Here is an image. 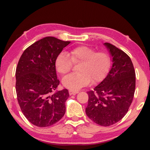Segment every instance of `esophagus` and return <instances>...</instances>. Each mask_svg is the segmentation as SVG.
I'll use <instances>...</instances> for the list:
<instances>
[{
	"label": "esophagus",
	"instance_id": "obj_1",
	"mask_svg": "<svg viewBox=\"0 0 150 150\" xmlns=\"http://www.w3.org/2000/svg\"><path fill=\"white\" fill-rule=\"evenodd\" d=\"M79 93V91H69V93L70 95H75V94H77Z\"/></svg>",
	"mask_w": 150,
	"mask_h": 150
}]
</instances>
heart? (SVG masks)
I'll return each mask as SVG.
<instances>
[{
    "instance_id": "heart-1",
    "label": "heart",
    "mask_w": 150,
    "mask_h": 150,
    "mask_svg": "<svg viewBox=\"0 0 150 150\" xmlns=\"http://www.w3.org/2000/svg\"><path fill=\"white\" fill-rule=\"evenodd\" d=\"M72 63H80L77 75H70L63 79V85L71 91H77L93 81L98 83L107 75L110 68V58L105 52H96L92 47L80 45L71 50L68 54L62 52L55 59L58 73L65 75L72 68Z\"/></svg>"
}]
</instances>
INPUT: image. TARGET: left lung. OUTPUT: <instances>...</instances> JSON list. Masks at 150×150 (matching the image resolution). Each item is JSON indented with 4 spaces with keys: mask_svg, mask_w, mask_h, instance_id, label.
<instances>
[{
    "mask_svg": "<svg viewBox=\"0 0 150 150\" xmlns=\"http://www.w3.org/2000/svg\"><path fill=\"white\" fill-rule=\"evenodd\" d=\"M104 45L112 57V65L102 82L88 92L86 115L94 122L108 126L126 115L132 102L136 73L130 57L109 43Z\"/></svg>",
    "mask_w": 150,
    "mask_h": 150,
    "instance_id": "left-lung-1",
    "label": "left lung"
}]
</instances>
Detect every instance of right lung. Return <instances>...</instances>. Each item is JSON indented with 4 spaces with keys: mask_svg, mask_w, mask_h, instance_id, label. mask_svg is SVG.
Returning <instances> with one entry per match:
<instances>
[{
    "mask_svg": "<svg viewBox=\"0 0 150 150\" xmlns=\"http://www.w3.org/2000/svg\"><path fill=\"white\" fill-rule=\"evenodd\" d=\"M69 44L45 37L26 48L20 58L16 70L18 102L25 117L35 126H52L65 115L69 91L52 93L59 84L55 59Z\"/></svg>",
    "mask_w": 150,
    "mask_h": 150,
    "instance_id": "right-lung-1",
    "label": "right lung"
}]
</instances>
